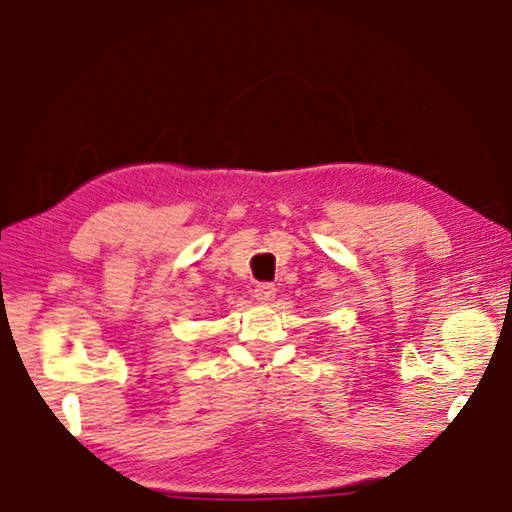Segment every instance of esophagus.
<instances>
[{"mask_svg": "<svg viewBox=\"0 0 512 512\" xmlns=\"http://www.w3.org/2000/svg\"><path fill=\"white\" fill-rule=\"evenodd\" d=\"M274 295H276V285H271V283H257L255 285V299H257V302L269 304L271 299H274Z\"/></svg>", "mask_w": 512, "mask_h": 512, "instance_id": "34e87169", "label": "esophagus"}]
</instances>
